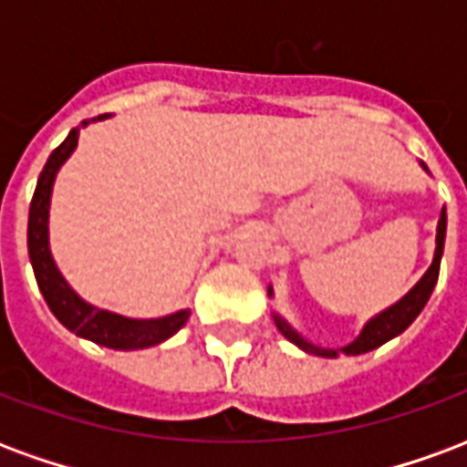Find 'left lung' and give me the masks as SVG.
<instances>
[{
  "mask_svg": "<svg viewBox=\"0 0 467 467\" xmlns=\"http://www.w3.org/2000/svg\"><path fill=\"white\" fill-rule=\"evenodd\" d=\"M422 170H428L425 164H422ZM445 224H448V217H445V207H442L441 220H438V234H435V257H432V265L428 267V273L422 275L418 285L412 287L410 293L400 297L398 303L390 305L388 310H382L380 315H375L372 320L365 323V327L360 330V335L352 340L350 345H345L340 350H330V348H317V345L307 343L303 335L295 333L290 325L285 323L280 315H275V325H277V330L295 343L300 350L310 352V355H320V358H337L340 352L345 355H362V352H370L375 348H380L392 337H398L402 330H408V325L420 315V310L425 307V303L431 300L432 287L438 283V273H441V257H442V244H445ZM267 295H273V287H267Z\"/></svg>",
  "mask_w": 467,
  "mask_h": 467,
  "instance_id": "1",
  "label": "left lung"
}]
</instances>
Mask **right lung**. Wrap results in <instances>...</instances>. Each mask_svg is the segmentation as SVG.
Wrapping results in <instances>:
<instances>
[{"label":"right lung","instance_id":"obj_1","mask_svg":"<svg viewBox=\"0 0 467 467\" xmlns=\"http://www.w3.org/2000/svg\"><path fill=\"white\" fill-rule=\"evenodd\" d=\"M105 117L107 115H99L95 119H105ZM85 124L89 122L85 119L82 127ZM77 137H79V127L67 134L65 142L49 154L45 170L39 172V180H36L32 204H29L26 247H29V260L35 267L36 285H39V290L45 295L47 305L55 313L57 320L79 337H87V340L112 348V350H142V348L164 343L167 337H172L187 323L190 310L164 315L157 320H132V317H122V315L109 313V310H99L95 305L85 303L67 285L62 273L57 270L55 260H52V253H49V197H52V184H55L59 167L67 162L69 154L75 152Z\"/></svg>","mask_w":467,"mask_h":467}]
</instances>
